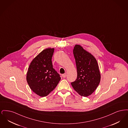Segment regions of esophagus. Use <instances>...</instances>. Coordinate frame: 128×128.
I'll use <instances>...</instances> for the list:
<instances>
[{
  "label": "esophagus",
  "mask_w": 128,
  "mask_h": 128,
  "mask_svg": "<svg viewBox=\"0 0 128 128\" xmlns=\"http://www.w3.org/2000/svg\"><path fill=\"white\" fill-rule=\"evenodd\" d=\"M62 77H63V78H66V76H67V74L66 73H64V74H62Z\"/></svg>",
  "instance_id": "34e87169"
}]
</instances>
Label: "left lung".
I'll list each match as a JSON object with an SVG mask.
<instances>
[{"mask_svg":"<svg viewBox=\"0 0 128 128\" xmlns=\"http://www.w3.org/2000/svg\"><path fill=\"white\" fill-rule=\"evenodd\" d=\"M73 52L77 78L71 84L80 96L87 97L96 90L100 82L101 75L98 62L91 53L80 45L75 46Z\"/></svg>","mask_w":128,"mask_h":128,"instance_id":"left-lung-1","label":"left lung"}]
</instances>
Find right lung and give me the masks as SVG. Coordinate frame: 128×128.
<instances>
[{
    "instance_id": "add662e5",
    "label": "right lung",
    "mask_w": 128,
    "mask_h": 128,
    "mask_svg": "<svg viewBox=\"0 0 128 128\" xmlns=\"http://www.w3.org/2000/svg\"><path fill=\"white\" fill-rule=\"evenodd\" d=\"M54 48L46 49L32 60L28 68L26 80L30 89L41 97L47 96L61 79L53 68L52 58Z\"/></svg>"
}]
</instances>
